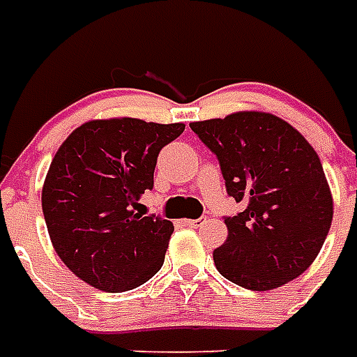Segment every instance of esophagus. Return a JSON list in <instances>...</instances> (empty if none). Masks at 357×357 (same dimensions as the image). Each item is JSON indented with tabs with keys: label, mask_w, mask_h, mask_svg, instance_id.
<instances>
[{
	"label": "esophagus",
	"mask_w": 357,
	"mask_h": 357,
	"mask_svg": "<svg viewBox=\"0 0 357 357\" xmlns=\"http://www.w3.org/2000/svg\"><path fill=\"white\" fill-rule=\"evenodd\" d=\"M185 222V225H189V227H199V225H202L204 222H206V218H197V220H183Z\"/></svg>",
	"instance_id": "34e87169"
}]
</instances>
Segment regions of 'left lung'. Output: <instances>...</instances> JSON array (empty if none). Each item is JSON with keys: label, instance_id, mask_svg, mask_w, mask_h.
Instances as JSON below:
<instances>
[{"label": "left lung", "instance_id": "1", "mask_svg": "<svg viewBox=\"0 0 357 357\" xmlns=\"http://www.w3.org/2000/svg\"><path fill=\"white\" fill-rule=\"evenodd\" d=\"M218 156L227 195L243 212L225 218L218 271L250 291H271L304 273L333 222V197L314 147L289 122L243 110L191 122Z\"/></svg>", "mask_w": 357, "mask_h": 357}]
</instances>
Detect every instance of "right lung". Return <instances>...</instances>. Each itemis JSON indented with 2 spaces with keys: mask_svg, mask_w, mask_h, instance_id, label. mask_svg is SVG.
<instances>
[{
  "mask_svg": "<svg viewBox=\"0 0 357 357\" xmlns=\"http://www.w3.org/2000/svg\"><path fill=\"white\" fill-rule=\"evenodd\" d=\"M185 124L139 118L91 120L51 160L42 208L53 248L82 281L107 292L139 287L162 268L174 225L143 216L158 153Z\"/></svg>",
  "mask_w": 357,
  "mask_h": 357,
  "instance_id": "1",
  "label": "right lung"
}]
</instances>
